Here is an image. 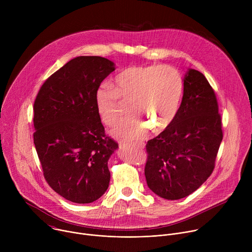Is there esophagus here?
Masks as SVG:
<instances>
[{"mask_svg":"<svg viewBox=\"0 0 252 252\" xmlns=\"http://www.w3.org/2000/svg\"><path fill=\"white\" fill-rule=\"evenodd\" d=\"M135 145H136V147L139 148V149H142V148H143V142H141V141L135 142ZM125 146H126L125 143H121V148H122V147H125Z\"/></svg>","mask_w":252,"mask_h":252,"instance_id":"34e87169","label":"esophagus"}]
</instances>
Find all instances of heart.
I'll return each mask as SVG.
<instances>
[{
	"mask_svg": "<svg viewBox=\"0 0 252 252\" xmlns=\"http://www.w3.org/2000/svg\"><path fill=\"white\" fill-rule=\"evenodd\" d=\"M184 78L171 65H133L123 69L113 87L100 86L95 93L97 112L106 126H113L128 104L131 115L113 128L117 138L126 141L145 137L150 129L162 131L173 123L184 94ZM145 118L149 125L142 123Z\"/></svg>",
	"mask_w": 252,
	"mask_h": 252,
	"instance_id": "heart-1",
	"label": "heart"
}]
</instances>
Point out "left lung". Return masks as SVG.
<instances>
[{
  "mask_svg": "<svg viewBox=\"0 0 252 252\" xmlns=\"http://www.w3.org/2000/svg\"><path fill=\"white\" fill-rule=\"evenodd\" d=\"M184 83L173 123L146 146L147 184L169 200L191 194L211 175L223 137L218 98L206 78L190 68Z\"/></svg>",
  "mask_w": 252,
  "mask_h": 252,
  "instance_id": "8db88e82",
  "label": "left lung"
}]
</instances>
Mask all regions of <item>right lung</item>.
Instances as JSON below:
<instances>
[{
	"instance_id": "1",
	"label": "right lung",
	"mask_w": 252,
	"mask_h": 252,
	"mask_svg": "<svg viewBox=\"0 0 252 252\" xmlns=\"http://www.w3.org/2000/svg\"><path fill=\"white\" fill-rule=\"evenodd\" d=\"M114 70L105 58L77 57L46 80L33 103V143L44 177L71 202L91 203L109 188L107 160L119 143L104 133L95 93Z\"/></svg>"
}]
</instances>
